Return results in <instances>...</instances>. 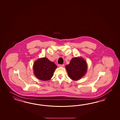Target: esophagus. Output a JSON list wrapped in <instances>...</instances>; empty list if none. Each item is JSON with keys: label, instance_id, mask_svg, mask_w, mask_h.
I'll return each mask as SVG.
<instances>
[{"label": "esophagus", "instance_id": "34e87169", "mask_svg": "<svg viewBox=\"0 0 120 120\" xmlns=\"http://www.w3.org/2000/svg\"><path fill=\"white\" fill-rule=\"evenodd\" d=\"M58 66H59V67H64V64H58Z\"/></svg>", "mask_w": 120, "mask_h": 120}]
</instances>
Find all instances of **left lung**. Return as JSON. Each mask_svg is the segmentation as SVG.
Instances as JSON below:
<instances>
[{"instance_id": "left-lung-1", "label": "left lung", "mask_w": 120, "mask_h": 120, "mask_svg": "<svg viewBox=\"0 0 120 120\" xmlns=\"http://www.w3.org/2000/svg\"><path fill=\"white\" fill-rule=\"evenodd\" d=\"M68 76L73 80L81 79L86 73L87 70L86 62L82 57H75L66 66Z\"/></svg>"}]
</instances>
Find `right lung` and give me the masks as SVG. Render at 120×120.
Here are the masks:
<instances>
[{"instance_id": "add662e5", "label": "right lung", "mask_w": 120, "mask_h": 120, "mask_svg": "<svg viewBox=\"0 0 120 120\" xmlns=\"http://www.w3.org/2000/svg\"><path fill=\"white\" fill-rule=\"evenodd\" d=\"M57 66L53 62L46 58L36 60L33 65L34 73L38 79L42 81L49 80L53 76Z\"/></svg>"}]
</instances>
